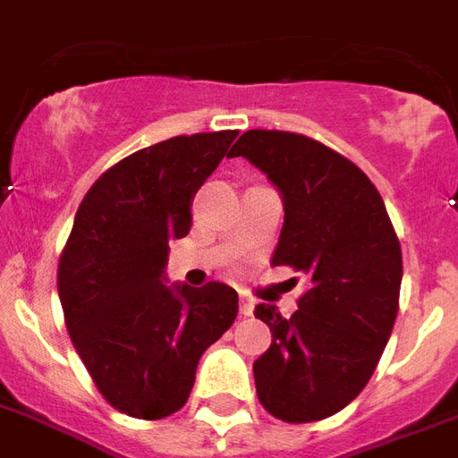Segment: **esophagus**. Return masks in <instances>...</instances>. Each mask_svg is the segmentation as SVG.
I'll list each match as a JSON object with an SVG mask.
<instances>
[{"label":"esophagus","mask_w":458,"mask_h":458,"mask_svg":"<svg viewBox=\"0 0 458 458\" xmlns=\"http://www.w3.org/2000/svg\"><path fill=\"white\" fill-rule=\"evenodd\" d=\"M242 314H243V316H250V314H253V299L242 297Z\"/></svg>","instance_id":"1"}]
</instances>
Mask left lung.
<instances>
[{
	"label": "left lung",
	"instance_id": "1",
	"mask_svg": "<svg viewBox=\"0 0 458 458\" xmlns=\"http://www.w3.org/2000/svg\"><path fill=\"white\" fill-rule=\"evenodd\" d=\"M229 157L249 159L280 191L284 225L273 266L309 282L290 318L273 304L256 307L273 333L253 362L258 398L284 422L323 420L355 401L379 364L398 314L401 243L379 191L331 147L249 130Z\"/></svg>",
	"mask_w": 458,
	"mask_h": 458
}]
</instances>
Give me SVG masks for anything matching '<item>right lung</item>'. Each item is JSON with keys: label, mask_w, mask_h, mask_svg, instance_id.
I'll return each mask as SVG.
<instances>
[{"label": "right lung", "mask_w": 458, "mask_h": 458, "mask_svg": "<svg viewBox=\"0 0 458 458\" xmlns=\"http://www.w3.org/2000/svg\"><path fill=\"white\" fill-rule=\"evenodd\" d=\"M236 135H181L135 151L77 209L57 270L64 323L103 398L130 418L183 408L202 352L239 314L225 282L166 284L168 243L191 232L192 198Z\"/></svg>", "instance_id": "add662e5"}]
</instances>
